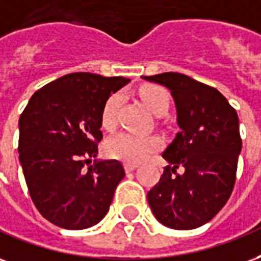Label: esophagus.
Wrapping results in <instances>:
<instances>
[{"instance_id":"esophagus-1","label":"esophagus","mask_w":261,"mask_h":261,"mask_svg":"<svg viewBox=\"0 0 261 261\" xmlns=\"http://www.w3.org/2000/svg\"><path fill=\"white\" fill-rule=\"evenodd\" d=\"M138 165L139 164H136V163H125V171L126 172H132V171L138 168Z\"/></svg>"}]
</instances>
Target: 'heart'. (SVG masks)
Listing matches in <instances>:
<instances>
[{"mask_svg":"<svg viewBox=\"0 0 261 261\" xmlns=\"http://www.w3.org/2000/svg\"><path fill=\"white\" fill-rule=\"evenodd\" d=\"M139 96L144 106L157 115L159 112L168 110L170 96L168 93L159 86H144L139 91ZM119 104V96L114 94L104 104L101 114V122L106 128H111L115 121V112ZM161 147V139L159 136L136 135L130 132H119L108 139L107 153L114 159L122 160L126 163H139L144 160L150 153Z\"/></svg>","mask_w":261,"mask_h":261,"instance_id":"heart-1","label":"heart"}]
</instances>
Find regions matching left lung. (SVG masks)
<instances>
[{"label": "left lung", "instance_id": "1", "mask_svg": "<svg viewBox=\"0 0 261 261\" xmlns=\"http://www.w3.org/2000/svg\"><path fill=\"white\" fill-rule=\"evenodd\" d=\"M142 79L171 91L179 126L163 153L168 164L147 193L149 206L165 227L195 229L225 206L235 185L242 150L238 114L217 89L189 76L165 72Z\"/></svg>", "mask_w": 261, "mask_h": 261}]
</instances>
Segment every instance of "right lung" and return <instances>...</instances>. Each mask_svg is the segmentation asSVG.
Wrapping results in <instances>:
<instances>
[{"label":"right lung","mask_w":261,"mask_h":261,"mask_svg":"<svg viewBox=\"0 0 261 261\" xmlns=\"http://www.w3.org/2000/svg\"><path fill=\"white\" fill-rule=\"evenodd\" d=\"M130 79L69 73L34 93L19 118V161L34 206L54 225L85 229L110 210L125 170L118 160H91L102 139L101 114Z\"/></svg>","instance_id":"obj_1"}]
</instances>
